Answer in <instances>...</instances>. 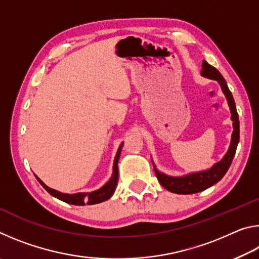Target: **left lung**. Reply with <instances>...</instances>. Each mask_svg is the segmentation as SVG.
Listing matches in <instances>:
<instances>
[{"label":"left lung","instance_id":"left-lung-1","mask_svg":"<svg viewBox=\"0 0 259 259\" xmlns=\"http://www.w3.org/2000/svg\"><path fill=\"white\" fill-rule=\"evenodd\" d=\"M201 74L205 77L211 78V80L218 81L219 84H221L223 93L225 94L227 102H229L230 105L234 130L233 134H232L230 148L225 156L223 157L222 161L217 162L212 168L205 170V171L190 174L183 177H170L166 176L164 174L159 172L156 169H154L157 181H159L161 185L163 186L165 190L176 193V194H193V193H199L201 191H204L205 188L214 185V184L221 181L230 168L232 160H233V157L235 155L236 146H238L240 138L239 115L238 112H236L233 96H232L229 87H227L225 78L217 71V68H214L211 65H209L205 60H203L202 63V71H201Z\"/></svg>","mask_w":259,"mask_h":259}]
</instances>
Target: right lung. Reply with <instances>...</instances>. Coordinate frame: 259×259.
<instances>
[{
  "instance_id": "obj_1",
  "label": "right lung",
  "mask_w": 259,
  "mask_h": 259,
  "mask_svg": "<svg viewBox=\"0 0 259 259\" xmlns=\"http://www.w3.org/2000/svg\"><path fill=\"white\" fill-rule=\"evenodd\" d=\"M121 147L120 146L119 151L116 153L115 160H114V166H113V176L109 181L105 184V185L99 188V190L91 192V193H76V194H64V193H60L58 191L52 190V188L48 187L47 185L43 184L40 178L36 177L38 183L46 188V190L50 193L52 196L59 199L66 203L75 204V205H84V204H96L100 203L103 201L108 200L113 195L114 191H115V187L117 185V179H119V169H117V161H119L120 153H121Z\"/></svg>"
}]
</instances>
